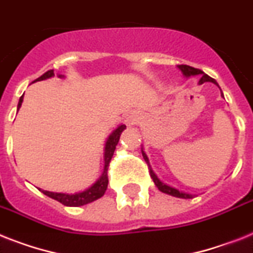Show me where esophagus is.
<instances>
[{
  "mask_svg": "<svg viewBox=\"0 0 253 253\" xmlns=\"http://www.w3.org/2000/svg\"><path fill=\"white\" fill-rule=\"evenodd\" d=\"M133 121H135V118H133V116H128V117H127L126 122H127V125H132Z\"/></svg>",
  "mask_w": 253,
  "mask_h": 253,
  "instance_id": "obj_1",
  "label": "esophagus"
}]
</instances>
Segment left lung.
<instances>
[{
  "label": "left lung",
  "instance_id": "left-lung-1",
  "mask_svg": "<svg viewBox=\"0 0 253 253\" xmlns=\"http://www.w3.org/2000/svg\"><path fill=\"white\" fill-rule=\"evenodd\" d=\"M179 70L183 73V75L186 78L188 77H194V75H201V79L199 80V84H203L205 83V82H212V83H214L215 85H218L217 84V82H215L213 78H211L209 75H207V74H204L201 70L199 69H195V67H191V66H187V65H179ZM141 153H143V157H144L145 162L148 164V169H149V174H151V178L153 179V182H155V184L157 186V188H159L161 192H164V194H168V195H171V196H175V198H182V199H192V195L191 194H186V192H180L179 190H176V188H174V187H170L168 186V184L162 183L161 180L157 178V175H156L155 173H153V170H152V168L149 166V161H148V157L147 155H145L144 152L141 151Z\"/></svg>",
  "mask_w": 253,
  "mask_h": 253
}]
</instances>
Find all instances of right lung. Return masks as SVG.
Returning a JSON list of instances; mask_svg holds the SVG:
<instances>
[{"label":"right lung","instance_id":"obj_1","mask_svg":"<svg viewBox=\"0 0 253 253\" xmlns=\"http://www.w3.org/2000/svg\"><path fill=\"white\" fill-rule=\"evenodd\" d=\"M54 77V71L53 70H49L46 71L45 74H42L40 78L35 80V82H39V80H44V79H48V78H52ZM63 75H59V78H62ZM22 102H23V96L19 98V104H18V109L20 108L22 105ZM126 128L125 125H121L117 130L113 131V133L109 136L108 141H106L105 144V155H104V160H105V166H104V173L102 175L100 176V179L91 186L88 190L83 191V192H78V194H73V195H69V194H59V192H49V191H44V190H40L41 192L49 198L54 199V200L59 201L61 204L66 205V207H80V205H85V204H89L92 201L97 200L102 196V195L105 194L106 188H108V183H109V179H108V169H109V164L112 161V157H113V153L116 151V145L118 144V141H120V136H121V132Z\"/></svg>","mask_w":253,"mask_h":253}]
</instances>
